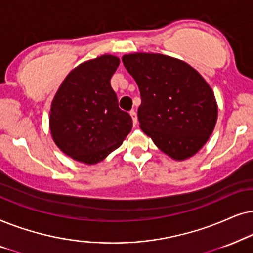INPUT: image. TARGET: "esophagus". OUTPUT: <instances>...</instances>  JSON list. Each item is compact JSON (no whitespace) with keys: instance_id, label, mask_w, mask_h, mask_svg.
<instances>
[{"instance_id":"esophagus-1","label":"esophagus","mask_w":253,"mask_h":253,"mask_svg":"<svg viewBox=\"0 0 253 253\" xmlns=\"http://www.w3.org/2000/svg\"><path fill=\"white\" fill-rule=\"evenodd\" d=\"M129 114H130V117H132V119H133V124H134V126H136V124H137V116H136V112L134 110H132V111H129Z\"/></svg>"}]
</instances>
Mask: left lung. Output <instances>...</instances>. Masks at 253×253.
<instances>
[{"instance_id":"8db88e82","label":"left lung","mask_w":253,"mask_h":253,"mask_svg":"<svg viewBox=\"0 0 253 253\" xmlns=\"http://www.w3.org/2000/svg\"><path fill=\"white\" fill-rule=\"evenodd\" d=\"M121 60L140 90V128L172 160L194 156L217 120L210 84L193 67L172 56L140 52Z\"/></svg>"}]
</instances>
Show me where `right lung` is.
<instances>
[{"label":"right lung","mask_w":253,"mask_h":253,"mask_svg":"<svg viewBox=\"0 0 253 253\" xmlns=\"http://www.w3.org/2000/svg\"><path fill=\"white\" fill-rule=\"evenodd\" d=\"M119 63L111 54L81 63L66 76L50 104L54 143L87 166L105 160L132 130V118L119 109L110 83Z\"/></svg>","instance_id":"right-lung-1"}]
</instances>
